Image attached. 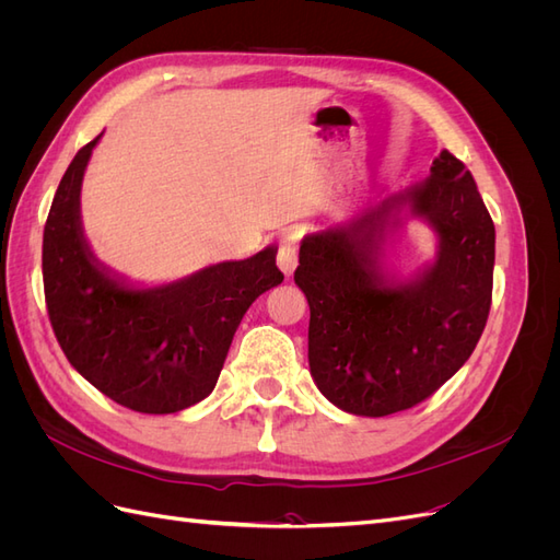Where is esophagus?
Instances as JSON below:
<instances>
[{
	"instance_id": "1",
	"label": "esophagus",
	"mask_w": 560,
	"mask_h": 560,
	"mask_svg": "<svg viewBox=\"0 0 560 560\" xmlns=\"http://www.w3.org/2000/svg\"><path fill=\"white\" fill-rule=\"evenodd\" d=\"M278 266H280V270H282L287 278L294 273L296 266H299V245H296V241H284L280 245V249H278Z\"/></svg>"
}]
</instances>
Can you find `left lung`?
I'll return each instance as SVG.
<instances>
[{"label": "left lung", "mask_w": 560, "mask_h": 560, "mask_svg": "<svg viewBox=\"0 0 560 560\" xmlns=\"http://www.w3.org/2000/svg\"><path fill=\"white\" fill-rule=\"evenodd\" d=\"M404 209L438 233L435 261L409 281L382 266L384 238ZM493 264V219L465 163L446 149L425 182L346 224L308 233L294 282L311 306L308 364L319 393L366 418L434 395L479 343Z\"/></svg>", "instance_id": "8db88e82"}]
</instances>
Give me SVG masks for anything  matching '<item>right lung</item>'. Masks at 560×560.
<instances>
[{"instance_id": "1", "label": "right lung", "mask_w": 560, "mask_h": 560, "mask_svg": "<svg viewBox=\"0 0 560 560\" xmlns=\"http://www.w3.org/2000/svg\"><path fill=\"white\" fill-rule=\"evenodd\" d=\"M93 142L67 167L44 226V294L65 358L100 393L140 413H177L206 399L233 334L284 276L270 245L161 287H132L100 264L81 229V182Z\"/></svg>"}]
</instances>
